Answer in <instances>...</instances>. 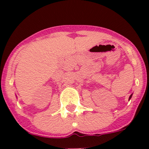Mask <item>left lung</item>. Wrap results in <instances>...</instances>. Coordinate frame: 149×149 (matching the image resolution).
Segmentation results:
<instances>
[{
  "label": "left lung",
  "mask_w": 149,
  "mask_h": 149,
  "mask_svg": "<svg viewBox=\"0 0 149 149\" xmlns=\"http://www.w3.org/2000/svg\"><path fill=\"white\" fill-rule=\"evenodd\" d=\"M132 95H133V94H131V95L130 96V97H129V100H130V99H131V97H132Z\"/></svg>",
  "instance_id": "obj_1"
}]
</instances>
